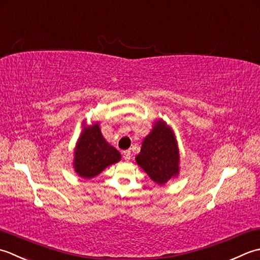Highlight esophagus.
I'll use <instances>...</instances> for the list:
<instances>
[{
    "label": "esophagus",
    "instance_id": "34e87169",
    "mask_svg": "<svg viewBox=\"0 0 260 260\" xmlns=\"http://www.w3.org/2000/svg\"><path fill=\"white\" fill-rule=\"evenodd\" d=\"M123 158H124V160H130V158H131V151H129V150H125V151H123Z\"/></svg>",
    "mask_w": 260,
    "mask_h": 260
}]
</instances>
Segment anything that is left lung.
Wrapping results in <instances>:
<instances>
[{"label": "left lung", "mask_w": 260, "mask_h": 260, "mask_svg": "<svg viewBox=\"0 0 260 260\" xmlns=\"http://www.w3.org/2000/svg\"><path fill=\"white\" fill-rule=\"evenodd\" d=\"M136 161L153 182L165 185L179 175V149L174 130L162 119L153 121Z\"/></svg>", "instance_id": "8db88e82"}]
</instances>
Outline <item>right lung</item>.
I'll use <instances>...</instances> for the list:
<instances>
[{
	"mask_svg": "<svg viewBox=\"0 0 260 260\" xmlns=\"http://www.w3.org/2000/svg\"><path fill=\"white\" fill-rule=\"evenodd\" d=\"M121 160L120 152L105 140L101 132L100 122L86 124L83 121V130L74 149L73 168L82 178H93L105 168Z\"/></svg>",
	"mask_w": 260,
	"mask_h": 260,
	"instance_id": "right-lung-1",
	"label": "right lung"
}]
</instances>
